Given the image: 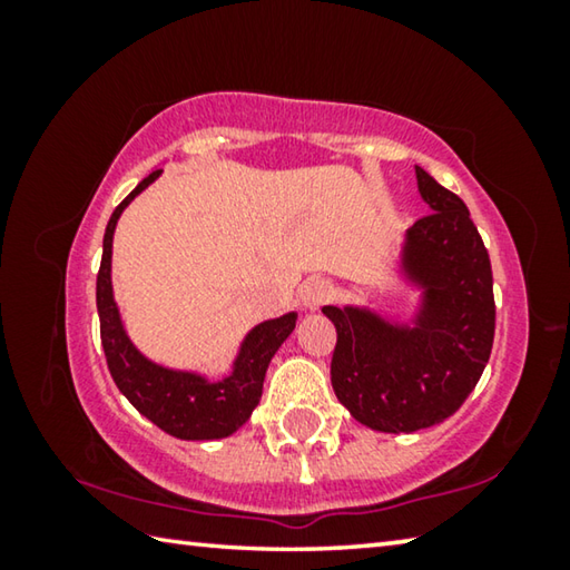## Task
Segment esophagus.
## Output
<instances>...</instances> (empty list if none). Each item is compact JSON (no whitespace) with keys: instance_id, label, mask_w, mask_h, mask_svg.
I'll return each mask as SVG.
<instances>
[{"instance_id":"obj_1","label":"esophagus","mask_w":570,"mask_h":570,"mask_svg":"<svg viewBox=\"0 0 570 570\" xmlns=\"http://www.w3.org/2000/svg\"><path fill=\"white\" fill-rule=\"evenodd\" d=\"M336 294V288L332 282H326L322 276H312L306 278V282L298 286V304H302L306 312H316V308H322L324 304H330Z\"/></svg>"}]
</instances>
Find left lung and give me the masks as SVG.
<instances>
[{
    "instance_id": "1",
    "label": "left lung",
    "mask_w": 570,
    "mask_h": 570,
    "mask_svg": "<svg viewBox=\"0 0 570 570\" xmlns=\"http://www.w3.org/2000/svg\"><path fill=\"white\" fill-rule=\"evenodd\" d=\"M432 214L404 230L400 282L410 322L372 306H324L336 326L332 387L356 422L412 435L445 422L475 390L495 336L493 268L462 200L414 166Z\"/></svg>"
}]
</instances>
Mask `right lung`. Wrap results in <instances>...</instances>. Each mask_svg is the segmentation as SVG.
<instances>
[{
  "label": "right lung",
  "instance_id": "obj_1",
  "mask_svg": "<svg viewBox=\"0 0 570 570\" xmlns=\"http://www.w3.org/2000/svg\"><path fill=\"white\" fill-rule=\"evenodd\" d=\"M160 168L142 178L122 204L112 210L102 238V262L98 274L100 340L118 390L142 417L178 440H220L244 428L264 392V377L272 356L296 326V312L266 320L250 330L220 380L196 370H176L153 362L125 332L118 302L112 294V236L115 226L135 198L160 178Z\"/></svg>",
  "mask_w": 570,
  "mask_h": 570
}]
</instances>
